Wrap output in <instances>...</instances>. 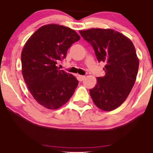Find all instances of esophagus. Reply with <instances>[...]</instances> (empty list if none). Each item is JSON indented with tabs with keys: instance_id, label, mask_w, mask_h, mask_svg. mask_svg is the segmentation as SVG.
Wrapping results in <instances>:
<instances>
[{
	"instance_id": "34e87169",
	"label": "esophagus",
	"mask_w": 153,
	"mask_h": 153,
	"mask_svg": "<svg viewBox=\"0 0 153 153\" xmlns=\"http://www.w3.org/2000/svg\"><path fill=\"white\" fill-rule=\"evenodd\" d=\"M78 80H79L82 81V80L85 79V76H84V75H78Z\"/></svg>"
}]
</instances>
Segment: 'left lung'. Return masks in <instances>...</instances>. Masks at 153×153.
<instances>
[{
    "label": "left lung",
    "instance_id": "obj_1",
    "mask_svg": "<svg viewBox=\"0 0 153 153\" xmlns=\"http://www.w3.org/2000/svg\"><path fill=\"white\" fill-rule=\"evenodd\" d=\"M79 32L92 46L98 61L105 64V75L97 78L90 90L92 101L101 110L112 111L125 102L136 82L139 59L135 46L130 39L112 29Z\"/></svg>",
    "mask_w": 153,
    "mask_h": 153
}]
</instances>
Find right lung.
<instances>
[{
	"label": "right lung",
	"instance_id": "add662e5",
	"mask_svg": "<svg viewBox=\"0 0 153 153\" xmlns=\"http://www.w3.org/2000/svg\"><path fill=\"white\" fill-rule=\"evenodd\" d=\"M80 36L72 29L57 24L39 27L25 44L22 73L34 99L46 109H58L68 102L78 85L71 73L56 64Z\"/></svg>",
	"mask_w": 153,
	"mask_h": 153
}]
</instances>
